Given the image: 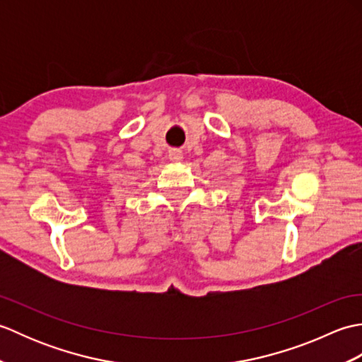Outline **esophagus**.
Returning <instances> with one entry per match:
<instances>
[{
	"label": "esophagus",
	"mask_w": 362,
	"mask_h": 362,
	"mask_svg": "<svg viewBox=\"0 0 362 362\" xmlns=\"http://www.w3.org/2000/svg\"><path fill=\"white\" fill-rule=\"evenodd\" d=\"M169 158H171L173 161H180L183 158V156L179 149H171L169 151Z\"/></svg>",
	"instance_id": "esophagus-1"
}]
</instances>
